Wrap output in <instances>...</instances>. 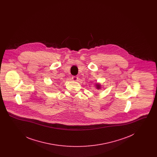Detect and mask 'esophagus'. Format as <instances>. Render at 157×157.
<instances>
[{
	"mask_svg": "<svg viewBox=\"0 0 157 157\" xmlns=\"http://www.w3.org/2000/svg\"><path fill=\"white\" fill-rule=\"evenodd\" d=\"M72 80H73V81H76L78 79V76H73L72 77Z\"/></svg>",
	"mask_w": 157,
	"mask_h": 157,
	"instance_id": "esophagus-1",
	"label": "esophagus"
}]
</instances>
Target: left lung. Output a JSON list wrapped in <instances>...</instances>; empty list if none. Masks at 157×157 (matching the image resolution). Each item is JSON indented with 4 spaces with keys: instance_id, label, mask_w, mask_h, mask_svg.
Masks as SVG:
<instances>
[{
    "instance_id": "obj_1",
    "label": "left lung",
    "mask_w": 157,
    "mask_h": 157,
    "mask_svg": "<svg viewBox=\"0 0 157 157\" xmlns=\"http://www.w3.org/2000/svg\"><path fill=\"white\" fill-rule=\"evenodd\" d=\"M96 87H97V90H99L101 88V85L99 84V83H97L96 84Z\"/></svg>"
}]
</instances>
